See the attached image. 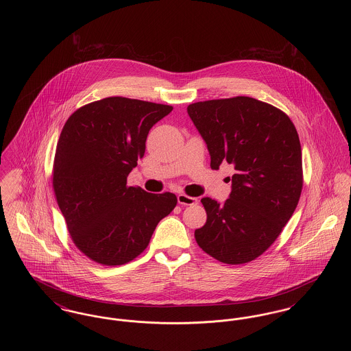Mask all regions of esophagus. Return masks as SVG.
Listing matches in <instances>:
<instances>
[{
	"label": "esophagus",
	"instance_id": "34e87169",
	"mask_svg": "<svg viewBox=\"0 0 351 351\" xmlns=\"http://www.w3.org/2000/svg\"><path fill=\"white\" fill-rule=\"evenodd\" d=\"M178 202L180 204V205H185V206H189V205H196L199 200L196 199V197H191V196H186V195H184V193H180V195H178Z\"/></svg>",
	"mask_w": 351,
	"mask_h": 351
}]
</instances>
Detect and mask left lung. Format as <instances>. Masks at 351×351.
Masks as SVG:
<instances>
[{"label": "left lung", "mask_w": 351, "mask_h": 351, "mask_svg": "<svg viewBox=\"0 0 351 351\" xmlns=\"http://www.w3.org/2000/svg\"><path fill=\"white\" fill-rule=\"evenodd\" d=\"M186 112L206 143L210 167L228 162L235 169L228 200L201 199L208 217L195 230L196 242L222 263H247L275 242L298 206L299 134L282 110L245 96L195 102Z\"/></svg>", "instance_id": "1"}]
</instances>
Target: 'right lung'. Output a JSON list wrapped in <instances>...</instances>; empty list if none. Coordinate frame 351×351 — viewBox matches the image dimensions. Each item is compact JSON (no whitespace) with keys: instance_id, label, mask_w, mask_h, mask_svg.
I'll return each mask as SVG.
<instances>
[{"instance_id":"1","label":"right lung","mask_w":351,"mask_h":351,"mask_svg":"<svg viewBox=\"0 0 351 351\" xmlns=\"http://www.w3.org/2000/svg\"><path fill=\"white\" fill-rule=\"evenodd\" d=\"M172 109L108 97L68 118L56 146L52 185L72 241L92 261L105 266L133 261L176 206L173 193L128 186L151 128Z\"/></svg>"}]
</instances>
